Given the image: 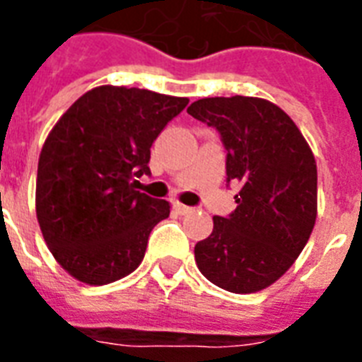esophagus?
I'll use <instances>...</instances> for the list:
<instances>
[{
  "instance_id": "esophagus-1",
  "label": "esophagus",
  "mask_w": 362,
  "mask_h": 362,
  "mask_svg": "<svg viewBox=\"0 0 362 362\" xmlns=\"http://www.w3.org/2000/svg\"><path fill=\"white\" fill-rule=\"evenodd\" d=\"M175 211L178 212V214H189L193 209H192V206H187V205H182V203H175Z\"/></svg>"
}]
</instances>
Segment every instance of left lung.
<instances>
[{
  "label": "left lung",
  "instance_id": "left-lung-1",
  "mask_svg": "<svg viewBox=\"0 0 362 362\" xmlns=\"http://www.w3.org/2000/svg\"><path fill=\"white\" fill-rule=\"evenodd\" d=\"M187 114L220 132L228 182L241 184L235 211L212 218V233L195 245L197 267L224 291H264L288 272L315 226L313 151L296 123L266 98H201Z\"/></svg>",
  "mask_w": 362,
  "mask_h": 362
}]
</instances>
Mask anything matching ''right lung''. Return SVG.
I'll use <instances>...</instances> for the list:
<instances>
[{"label": "right lung", "instance_id": "right-lung-1", "mask_svg": "<svg viewBox=\"0 0 362 362\" xmlns=\"http://www.w3.org/2000/svg\"><path fill=\"white\" fill-rule=\"evenodd\" d=\"M184 96L102 85L87 90L41 148L35 214L54 260L85 285L123 279L144 260L170 205L134 189L150 148L187 106Z\"/></svg>", "mask_w": 362, "mask_h": 362}]
</instances>
